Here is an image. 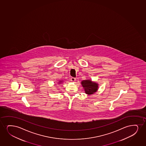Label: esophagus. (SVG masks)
Wrapping results in <instances>:
<instances>
[{
  "mask_svg": "<svg viewBox=\"0 0 146 146\" xmlns=\"http://www.w3.org/2000/svg\"><path fill=\"white\" fill-rule=\"evenodd\" d=\"M70 80L72 82H74L76 80V78H70Z\"/></svg>",
  "mask_w": 146,
  "mask_h": 146,
  "instance_id": "1",
  "label": "esophagus"
}]
</instances>
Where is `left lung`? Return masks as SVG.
Listing matches in <instances>:
<instances>
[{
  "instance_id": "obj_1",
  "label": "left lung",
  "mask_w": 146,
  "mask_h": 146,
  "mask_svg": "<svg viewBox=\"0 0 146 146\" xmlns=\"http://www.w3.org/2000/svg\"><path fill=\"white\" fill-rule=\"evenodd\" d=\"M81 83L86 94L91 95L98 90V84L90 80H84L81 81Z\"/></svg>"
}]
</instances>
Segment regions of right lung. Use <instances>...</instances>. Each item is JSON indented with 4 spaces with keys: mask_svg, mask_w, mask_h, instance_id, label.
<instances>
[{
    "mask_svg": "<svg viewBox=\"0 0 146 146\" xmlns=\"http://www.w3.org/2000/svg\"><path fill=\"white\" fill-rule=\"evenodd\" d=\"M60 82V83H61V82H62V81H60V82ZM59 84H60V83H59Z\"/></svg>",
    "mask_w": 146,
    "mask_h": 146,
    "instance_id": "right-lung-1",
    "label": "right lung"
}]
</instances>
